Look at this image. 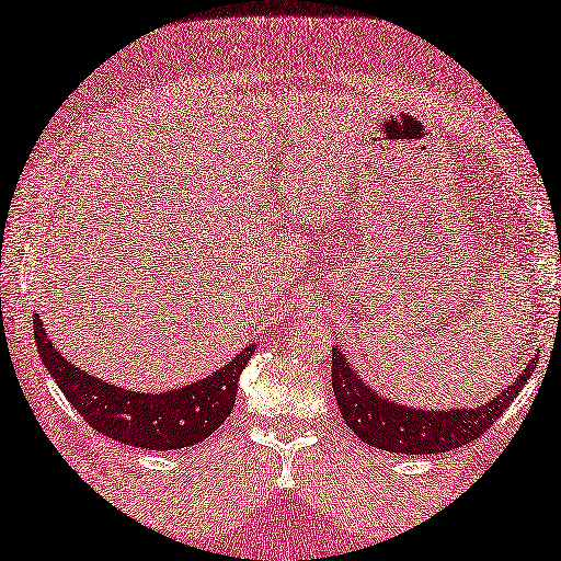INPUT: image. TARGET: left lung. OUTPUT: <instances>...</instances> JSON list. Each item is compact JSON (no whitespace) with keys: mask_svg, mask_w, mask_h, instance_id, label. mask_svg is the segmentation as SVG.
Listing matches in <instances>:
<instances>
[{"mask_svg":"<svg viewBox=\"0 0 561 561\" xmlns=\"http://www.w3.org/2000/svg\"><path fill=\"white\" fill-rule=\"evenodd\" d=\"M539 355L525 367L513 385L503 394L483 407L454 409V411H421L401 404H391L389 399L369 389L350 367L340 350H332V389L340 407L342 419L347 426L365 440L389 454H446L470 444L485 434V431L503 416V411L513 404V399L523 391L527 379L533 377Z\"/></svg>","mask_w":561,"mask_h":561,"instance_id":"8db88e82","label":"left lung"}]
</instances>
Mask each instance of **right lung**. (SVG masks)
I'll use <instances>...</instances> for the list:
<instances>
[{"instance_id": "add662e5", "label": "right lung", "mask_w": 561, "mask_h": 561, "mask_svg": "<svg viewBox=\"0 0 561 561\" xmlns=\"http://www.w3.org/2000/svg\"><path fill=\"white\" fill-rule=\"evenodd\" d=\"M36 347L48 375L88 426L121 444L150 450H176L209 438L236 407L239 375L253 357V345L202 381L164 394H140L91 377L58 355L44 322L34 316Z\"/></svg>"}]
</instances>
